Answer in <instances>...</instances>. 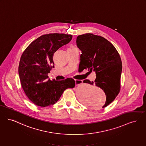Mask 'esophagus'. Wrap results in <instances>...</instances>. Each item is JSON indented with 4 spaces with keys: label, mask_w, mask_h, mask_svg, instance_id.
Masks as SVG:
<instances>
[{
    "label": "esophagus",
    "mask_w": 146,
    "mask_h": 146,
    "mask_svg": "<svg viewBox=\"0 0 146 146\" xmlns=\"http://www.w3.org/2000/svg\"><path fill=\"white\" fill-rule=\"evenodd\" d=\"M82 81L81 80H76V79L75 80V82H76V85H78L82 84Z\"/></svg>",
    "instance_id": "esophagus-1"
}]
</instances>
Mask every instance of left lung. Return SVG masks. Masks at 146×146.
<instances>
[{
    "instance_id": "left-lung-1",
    "label": "left lung",
    "mask_w": 146,
    "mask_h": 146,
    "mask_svg": "<svg viewBox=\"0 0 146 146\" xmlns=\"http://www.w3.org/2000/svg\"><path fill=\"white\" fill-rule=\"evenodd\" d=\"M76 46L82 51L79 70L88 69L96 74L94 82L86 79L84 82L96 85L106 96L104 108L116 98L120 90L122 70V61L116 48L105 38L92 34L77 37Z\"/></svg>"
}]
</instances>
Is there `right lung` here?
I'll return each mask as SVG.
<instances>
[{
	"instance_id": "1",
	"label": "right lung",
	"mask_w": 146,
	"mask_h": 146,
	"mask_svg": "<svg viewBox=\"0 0 146 146\" xmlns=\"http://www.w3.org/2000/svg\"><path fill=\"white\" fill-rule=\"evenodd\" d=\"M72 38V35L64 34L42 35L31 42L23 53L18 74L25 94L35 105L41 107L53 105L66 89L75 86L73 79L50 80L48 76L54 67V53Z\"/></svg>"
}]
</instances>
